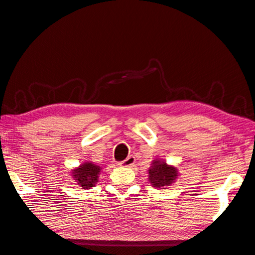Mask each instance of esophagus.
Returning <instances> with one entry per match:
<instances>
[{"label": "esophagus", "mask_w": 255, "mask_h": 255, "mask_svg": "<svg viewBox=\"0 0 255 255\" xmlns=\"http://www.w3.org/2000/svg\"><path fill=\"white\" fill-rule=\"evenodd\" d=\"M134 162H135V158L133 156H128L126 160L121 161L119 165H121L123 167H131L134 165Z\"/></svg>", "instance_id": "obj_1"}]
</instances>
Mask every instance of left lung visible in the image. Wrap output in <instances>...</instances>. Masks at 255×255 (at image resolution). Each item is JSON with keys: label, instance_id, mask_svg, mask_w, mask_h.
I'll return each mask as SVG.
<instances>
[{"label": "left lung", "instance_id": "obj_1", "mask_svg": "<svg viewBox=\"0 0 255 255\" xmlns=\"http://www.w3.org/2000/svg\"><path fill=\"white\" fill-rule=\"evenodd\" d=\"M149 181L155 188H162L171 184L178 175L177 169L172 166H168L166 162L156 160L152 162L149 169Z\"/></svg>", "mask_w": 255, "mask_h": 255}]
</instances>
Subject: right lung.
<instances>
[{"label": "right lung", "instance_id": "right-lung-1", "mask_svg": "<svg viewBox=\"0 0 255 255\" xmlns=\"http://www.w3.org/2000/svg\"><path fill=\"white\" fill-rule=\"evenodd\" d=\"M100 167L96 166L92 162H85L80 166V168L73 170V177L76 180L78 185L82 189H90L95 186L98 181V175L100 172Z\"/></svg>", "mask_w": 255, "mask_h": 255}]
</instances>
